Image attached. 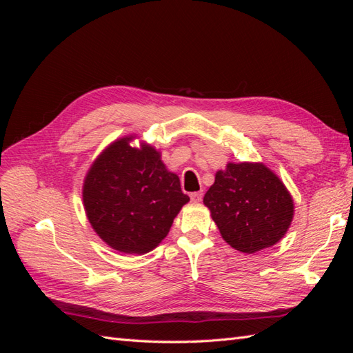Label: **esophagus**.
I'll return each mask as SVG.
<instances>
[{
    "label": "esophagus",
    "instance_id": "1",
    "mask_svg": "<svg viewBox=\"0 0 353 353\" xmlns=\"http://www.w3.org/2000/svg\"><path fill=\"white\" fill-rule=\"evenodd\" d=\"M190 197L194 203H200L201 199H203V193H201V191H196V193H191Z\"/></svg>",
    "mask_w": 353,
    "mask_h": 353
}]
</instances>
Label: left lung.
Listing matches in <instances>:
<instances>
[{
  "label": "left lung",
  "mask_w": 353,
  "mask_h": 353,
  "mask_svg": "<svg viewBox=\"0 0 353 353\" xmlns=\"http://www.w3.org/2000/svg\"><path fill=\"white\" fill-rule=\"evenodd\" d=\"M203 203L222 239L248 254L279 243L294 216L290 191L261 162H230L216 172Z\"/></svg>",
  "instance_id": "8db88e82"
}]
</instances>
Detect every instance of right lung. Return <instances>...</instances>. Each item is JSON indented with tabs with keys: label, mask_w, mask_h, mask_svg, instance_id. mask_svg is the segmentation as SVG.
<instances>
[{
	"label": "right lung",
	"mask_w": 353,
	"mask_h": 353,
	"mask_svg": "<svg viewBox=\"0 0 353 353\" xmlns=\"http://www.w3.org/2000/svg\"><path fill=\"white\" fill-rule=\"evenodd\" d=\"M126 135L110 143L83 178L82 201L95 234L116 252L144 254L162 243L190 201L162 153Z\"/></svg>",
	"instance_id": "1"
}]
</instances>
